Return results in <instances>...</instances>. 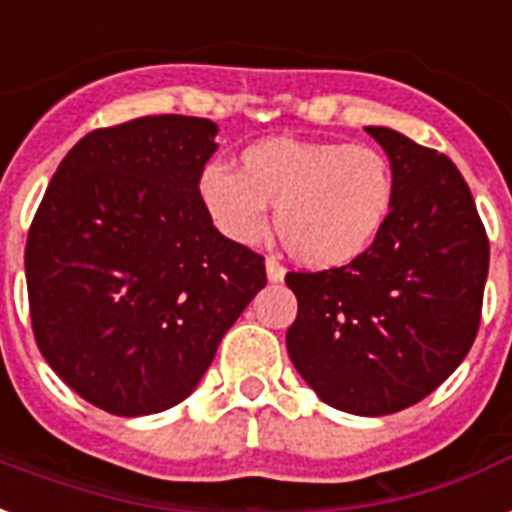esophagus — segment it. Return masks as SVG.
Instances as JSON below:
<instances>
[{
	"label": "esophagus",
	"instance_id": "obj_1",
	"mask_svg": "<svg viewBox=\"0 0 512 512\" xmlns=\"http://www.w3.org/2000/svg\"><path fill=\"white\" fill-rule=\"evenodd\" d=\"M264 267H267L269 283H283V280H285V267H283V264H280V261H277V259H267V264H264Z\"/></svg>",
	"mask_w": 512,
	"mask_h": 512
}]
</instances>
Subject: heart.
Returning a JSON list of instances; mask_svg holds the SVG:
<instances>
[{
  "mask_svg": "<svg viewBox=\"0 0 512 512\" xmlns=\"http://www.w3.org/2000/svg\"><path fill=\"white\" fill-rule=\"evenodd\" d=\"M197 197L221 235L240 245L267 235V205H275L285 251L304 267L334 269L379 240L395 205V173L371 146L264 138L245 146L240 173L208 162Z\"/></svg>",
  "mask_w": 512,
  "mask_h": 512,
  "instance_id": "obj_1",
  "label": "heart"
}]
</instances>
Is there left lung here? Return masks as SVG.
<instances>
[{"label":"left lung","instance_id":"obj_1","mask_svg":"<svg viewBox=\"0 0 512 512\" xmlns=\"http://www.w3.org/2000/svg\"><path fill=\"white\" fill-rule=\"evenodd\" d=\"M366 133L395 173L390 221L352 264L285 275L299 301L285 344L323 403L384 417L427 398L473 347L489 237L446 154L398 130Z\"/></svg>","mask_w":512,"mask_h":512}]
</instances>
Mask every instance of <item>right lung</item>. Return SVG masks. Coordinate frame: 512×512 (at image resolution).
<instances>
[{"label":"right lung","instance_id":"right-lung-1","mask_svg":"<svg viewBox=\"0 0 512 512\" xmlns=\"http://www.w3.org/2000/svg\"><path fill=\"white\" fill-rule=\"evenodd\" d=\"M216 122L138 117L87 133L55 170L26 240L31 328L87 403L144 417L192 395L267 285L264 259L213 227L197 176Z\"/></svg>","mask_w":512,"mask_h":512}]
</instances>
